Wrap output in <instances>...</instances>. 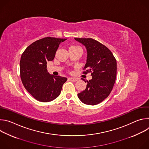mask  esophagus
I'll list each match as a JSON object with an SVG mask.
<instances>
[{"label":"esophagus","instance_id":"34e87169","mask_svg":"<svg viewBox=\"0 0 149 149\" xmlns=\"http://www.w3.org/2000/svg\"><path fill=\"white\" fill-rule=\"evenodd\" d=\"M69 79L71 81H73V82H75V81H77L78 80V78H74V77H70L69 78Z\"/></svg>","mask_w":149,"mask_h":149}]
</instances>
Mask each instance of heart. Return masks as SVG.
I'll return each mask as SVG.
<instances>
[{
	"label": "heart",
	"mask_w": 149,
	"mask_h": 149,
	"mask_svg": "<svg viewBox=\"0 0 149 149\" xmlns=\"http://www.w3.org/2000/svg\"><path fill=\"white\" fill-rule=\"evenodd\" d=\"M74 47H76V46H71V47H70V48H74Z\"/></svg>",
	"instance_id": "b5f03b06"
}]
</instances>
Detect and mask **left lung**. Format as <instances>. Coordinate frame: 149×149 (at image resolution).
Listing matches in <instances>:
<instances>
[{"mask_svg":"<svg viewBox=\"0 0 149 149\" xmlns=\"http://www.w3.org/2000/svg\"><path fill=\"white\" fill-rule=\"evenodd\" d=\"M75 39L86 48L87 59L84 68L86 71L83 72H91L92 76L87 81L86 90L78 94V97L86 104H98L110 95L113 88L117 75L116 59L108 48L95 39Z\"/></svg>","mask_w":149,"mask_h":149,"instance_id":"left-lung-1","label":"left lung"}]
</instances>
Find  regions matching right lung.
Here are the masks:
<instances>
[{
	"label": "right lung",
	"mask_w": 149,
	"mask_h": 149,
	"mask_svg": "<svg viewBox=\"0 0 149 149\" xmlns=\"http://www.w3.org/2000/svg\"><path fill=\"white\" fill-rule=\"evenodd\" d=\"M67 39L46 37L39 39L23 52L20 61V75L25 89L38 101L49 102L58 97L67 78L47 71V63L54 59L61 42Z\"/></svg>",
	"instance_id": "1"
}]
</instances>
